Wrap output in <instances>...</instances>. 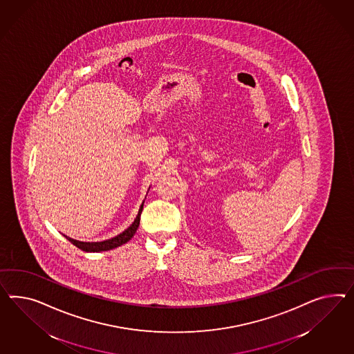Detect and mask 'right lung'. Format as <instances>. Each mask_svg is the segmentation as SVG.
<instances>
[{
    "label": "right lung",
    "mask_w": 354,
    "mask_h": 354,
    "mask_svg": "<svg viewBox=\"0 0 354 354\" xmlns=\"http://www.w3.org/2000/svg\"><path fill=\"white\" fill-rule=\"evenodd\" d=\"M143 205L144 202L142 203L140 209H139V212H138V215L135 218L134 223L127 230H124L122 233H120L118 236H115L113 239L102 241V242H82V241L69 239L67 236H64V237L72 245H75L78 249L86 251V252H99V251H108V250L115 249V248L124 245V243L129 242L130 239H133L135 232H136L138 227H139V223H140V215H142V211H143Z\"/></svg>",
    "instance_id": "1"
}]
</instances>
